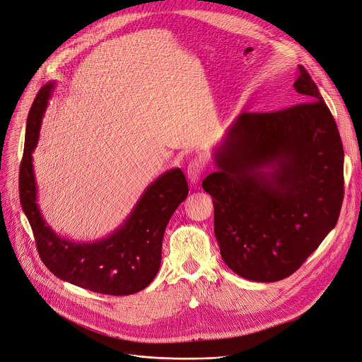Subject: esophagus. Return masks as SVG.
<instances>
[{
  "instance_id": "1",
  "label": "esophagus",
  "mask_w": 362,
  "mask_h": 362,
  "mask_svg": "<svg viewBox=\"0 0 362 362\" xmlns=\"http://www.w3.org/2000/svg\"><path fill=\"white\" fill-rule=\"evenodd\" d=\"M202 173H204V164H202V161L198 160V158L192 160V161L189 163V166H187V179H189L193 185H196V183L199 182Z\"/></svg>"
}]
</instances>
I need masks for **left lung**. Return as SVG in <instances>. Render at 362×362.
Here are the masks:
<instances>
[{"label":"left lung","mask_w":362,"mask_h":362,"mask_svg":"<svg viewBox=\"0 0 362 362\" xmlns=\"http://www.w3.org/2000/svg\"><path fill=\"white\" fill-rule=\"evenodd\" d=\"M303 104L243 112L214 150V229L225 264L273 283L298 270L335 228L344 199V147L308 71L293 83Z\"/></svg>","instance_id":"8db88e82"}]
</instances>
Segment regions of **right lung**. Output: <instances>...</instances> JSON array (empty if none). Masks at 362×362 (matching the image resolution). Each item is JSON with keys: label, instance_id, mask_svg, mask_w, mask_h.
I'll return each instance as SVG.
<instances>
[{"label": "right lung", "instance_id": "1", "mask_svg": "<svg viewBox=\"0 0 362 362\" xmlns=\"http://www.w3.org/2000/svg\"><path fill=\"white\" fill-rule=\"evenodd\" d=\"M54 89L46 83L33 103L20 164V201L35 234L45 266L60 280L95 293L127 296L146 288L161 262V243L166 226L189 193L179 168L164 172L140 196L128 218L103 240L79 243L62 238L49 226L37 205V183L33 170L42 119Z\"/></svg>", "mask_w": 362, "mask_h": 362}]
</instances>
